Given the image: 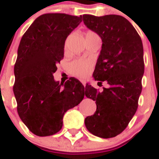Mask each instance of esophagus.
Returning a JSON list of instances; mask_svg holds the SVG:
<instances>
[{"mask_svg":"<svg viewBox=\"0 0 159 159\" xmlns=\"http://www.w3.org/2000/svg\"><path fill=\"white\" fill-rule=\"evenodd\" d=\"M81 82L82 83V84L84 86H85V81H84V80H81Z\"/></svg>","mask_w":159,"mask_h":159,"instance_id":"34e87169","label":"esophagus"}]
</instances>
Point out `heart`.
Wrapping results in <instances>:
<instances>
[{
	"instance_id": "obj_1",
	"label": "heart",
	"mask_w": 159,
	"mask_h": 159,
	"mask_svg": "<svg viewBox=\"0 0 159 159\" xmlns=\"http://www.w3.org/2000/svg\"><path fill=\"white\" fill-rule=\"evenodd\" d=\"M86 36H97L96 33L93 31H88ZM93 67V62L87 59H78L71 61L68 65V70L72 75L79 78H84L89 75Z\"/></svg>"
}]
</instances>
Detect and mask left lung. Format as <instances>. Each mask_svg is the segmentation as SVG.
I'll return each mask as SVG.
<instances>
[{
  "label": "left lung",
  "mask_w": 159,
  "mask_h": 159,
  "mask_svg": "<svg viewBox=\"0 0 159 159\" xmlns=\"http://www.w3.org/2000/svg\"><path fill=\"white\" fill-rule=\"evenodd\" d=\"M83 21L103 42L93 77L100 84H109L103 92L85 86V96L96 101V111L84 119V124L95 136L115 137L128 126L137 110L144 72L143 44L123 16L83 15Z\"/></svg>",
  "instance_id": "8db88e82"
}]
</instances>
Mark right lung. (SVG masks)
<instances>
[{"instance_id": "1", "label": "right lung", "mask_w": 159, "mask_h": 159, "mask_svg": "<svg viewBox=\"0 0 159 159\" xmlns=\"http://www.w3.org/2000/svg\"><path fill=\"white\" fill-rule=\"evenodd\" d=\"M81 19L64 13L41 15L19 43L13 92L19 118L38 136L58 133L64 114L84 98V87L78 79L70 78L63 84L53 78L63 59L65 41Z\"/></svg>"}]
</instances>
